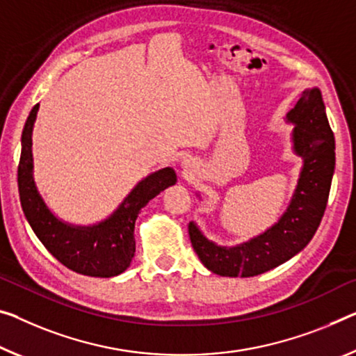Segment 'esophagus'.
<instances>
[{
  "label": "esophagus",
  "mask_w": 356,
  "mask_h": 356,
  "mask_svg": "<svg viewBox=\"0 0 356 356\" xmlns=\"http://www.w3.org/2000/svg\"><path fill=\"white\" fill-rule=\"evenodd\" d=\"M193 168H194V162L191 161V159H184V162H183V170H184L186 173H191V172H193Z\"/></svg>",
  "instance_id": "34e87169"
}]
</instances>
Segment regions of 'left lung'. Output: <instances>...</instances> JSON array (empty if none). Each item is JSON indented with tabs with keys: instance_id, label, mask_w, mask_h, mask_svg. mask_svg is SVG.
<instances>
[{
	"instance_id": "1",
	"label": "left lung",
	"mask_w": 356,
	"mask_h": 356,
	"mask_svg": "<svg viewBox=\"0 0 356 356\" xmlns=\"http://www.w3.org/2000/svg\"><path fill=\"white\" fill-rule=\"evenodd\" d=\"M286 121L294 124L293 151L302 159L291 202L273 226L235 247H221L189 222L193 248L207 269L222 277H254L302 251L318 229L336 167L334 134L318 87L305 89Z\"/></svg>"
}]
</instances>
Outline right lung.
I'll return each mask as SVG.
<instances>
[{
  "label": "right lung",
  "instance_id": "add662e5",
  "mask_svg": "<svg viewBox=\"0 0 356 356\" xmlns=\"http://www.w3.org/2000/svg\"><path fill=\"white\" fill-rule=\"evenodd\" d=\"M40 103L33 106L22 132V152L17 170L20 205L26 221L46 250L68 269L89 277L109 278L122 273L135 256V221L141 209L177 183L173 168L147 175L130 191L121 205L92 226H74L54 215L33 178L31 135Z\"/></svg>",
  "mask_w": 356,
  "mask_h": 356
}]
</instances>
